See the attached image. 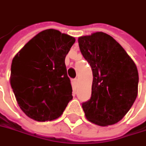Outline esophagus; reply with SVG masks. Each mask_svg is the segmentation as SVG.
Here are the masks:
<instances>
[{
  "mask_svg": "<svg viewBox=\"0 0 146 146\" xmlns=\"http://www.w3.org/2000/svg\"><path fill=\"white\" fill-rule=\"evenodd\" d=\"M72 82H73V84L75 85V86H77V84H78V80L77 79L72 80Z\"/></svg>",
  "mask_w": 146,
  "mask_h": 146,
  "instance_id": "obj_1",
  "label": "esophagus"
}]
</instances>
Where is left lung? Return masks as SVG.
Masks as SVG:
<instances>
[{"instance_id":"left-lung-1","label":"left lung","mask_w":146,"mask_h":146,"mask_svg":"<svg viewBox=\"0 0 146 146\" xmlns=\"http://www.w3.org/2000/svg\"><path fill=\"white\" fill-rule=\"evenodd\" d=\"M78 42L93 75L91 99L82 104L85 116L97 125H114L125 116L137 96V66L124 48L105 33L82 36Z\"/></svg>"}]
</instances>
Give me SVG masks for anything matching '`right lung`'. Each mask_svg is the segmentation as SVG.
Masks as SVG:
<instances>
[{
  "label": "right lung",
  "mask_w": 146,
  "mask_h": 146,
  "mask_svg": "<svg viewBox=\"0 0 146 146\" xmlns=\"http://www.w3.org/2000/svg\"><path fill=\"white\" fill-rule=\"evenodd\" d=\"M75 38L49 29L40 32L14 56L10 84L25 115L37 121L61 116L72 100L65 58Z\"/></svg>",
  "instance_id": "obj_1"
}]
</instances>
